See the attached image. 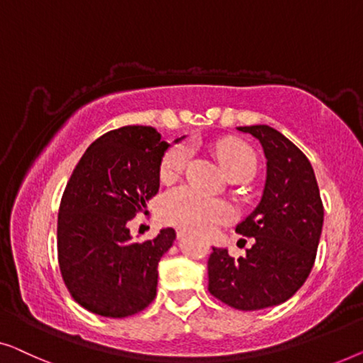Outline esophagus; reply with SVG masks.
I'll list each match as a JSON object with an SVG mask.
<instances>
[{"mask_svg": "<svg viewBox=\"0 0 363 363\" xmlns=\"http://www.w3.org/2000/svg\"><path fill=\"white\" fill-rule=\"evenodd\" d=\"M176 233H177V238H182V237H186L187 230H186V228H177Z\"/></svg>", "mask_w": 363, "mask_h": 363, "instance_id": "esophagus-1", "label": "esophagus"}]
</instances>
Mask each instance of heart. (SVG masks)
Here are the masks:
<instances>
[{
	"mask_svg": "<svg viewBox=\"0 0 363 363\" xmlns=\"http://www.w3.org/2000/svg\"><path fill=\"white\" fill-rule=\"evenodd\" d=\"M218 162L228 177H250L257 167V157L247 145L237 140H225L213 146ZM192 156L187 143L172 146L162 157L160 176L162 182H172L182 174ZM160 216L169 225H177L191 230L207 232L218 223L233 218V208L227 202L203 196L191 187H176L162 197Z\"/></svg>",
	"mask_w": 363,
	"mask_h": 363,
	"instance_id": "1",
	"label": "heart"
}]
</instances>
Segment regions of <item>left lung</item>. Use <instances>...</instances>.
Returning <instances> with one entry per match:
<instances>
[{
  "mask_svg": "<svg viewBox=\"0 0 363 363\" xmlns=\"http://www.w3.org/2000/svg\"><path fill=\"white\" fill-rule=\"evenodd\" d=\"M257 138L267 157L262 199L235 227L255 238L238 259L213 247L208 291L240 311L272 308L288 301L308 279L323 232L324 207L314 169L298 146L268 125L238 126Z\"/></svg>",
  "mask_w": 363,
  "mask_h": 363,
  "instance_id": "left-lung-1",
  "label": "left lung"
}]
</instances>
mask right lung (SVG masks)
Listing matches in <instances>:
<instances>
[{"instance_id":"add662e5","label":"right lung","mask_w":363,"mask_h":363,"mask_svg":"<svg viewBox=\"0 0 363 363\" xmlns=\"http://www.w3.org/2000/svg\"><path fill=\"white\" fill-rule=\"evenodd\" d=\"M169 146L151 126L111 130L86 147L70 176L57 218L59 267L69 293L90 313L128 318L155 299L157 263L176 232L133 242L128 222L146 213L160 191Z\"/></svg>"}]
</instances>
